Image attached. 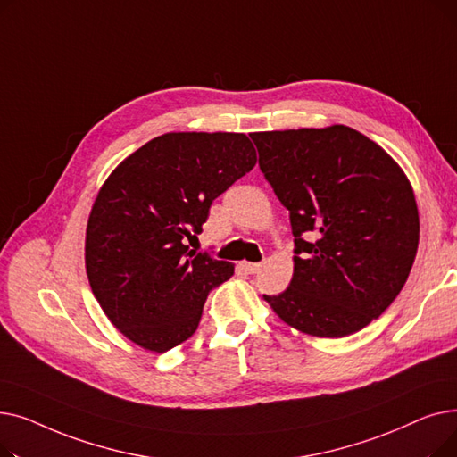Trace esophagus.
<instances>
[{
	"label": "esophagus",
	"instance_id": "1",
	"mask_svg": "<svg viewBox=\"0 0 457 457\" xmlns=\"http://www.w3.org/2000/svg\"><path fill=\"white\" fill-rule=\"evenodd\" d=\"M243 267H245V270L246 272H250V274H255V272H259L261 270V262H243Z\"/></svg>",
	"mask_w": 457,
	"mask_h": 457
}]
</instances>
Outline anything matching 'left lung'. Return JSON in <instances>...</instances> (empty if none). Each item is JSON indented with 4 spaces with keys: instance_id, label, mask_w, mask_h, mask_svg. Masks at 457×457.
Listing matches in <instances>:
<instances>
[{
    "instance_id": "8db88e82",
    "label": "left lung",
    "mask_w": 457,
    "mask_h": 457,
    "mask_svg": "<svg viewBox=\"0 0 457 457\" xmlns=\"http://www.w3.org/2000/svg\"><path fill=\"white\" fill-rule=\"evenodd\" d=\"M250 137L261 172L291 212L296 245L291 285L262 298L285 324L313 337L363 329L393 303L413 267L420 228L410 179L348 126Z\"/></svg>"
}]
</instances>
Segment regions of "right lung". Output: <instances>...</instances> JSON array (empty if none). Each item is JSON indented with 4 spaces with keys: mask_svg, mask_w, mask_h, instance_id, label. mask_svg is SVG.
I'll return each mask as SVG.
<instances>
[{
    "mask_svg": "<svg viewBox=\"0 0 457 457\" xmlns=\"http://www.w3.org/2000/svg\"><path fill=\"white\" fill-rule=\"evenodd\" d=\"M255 162L245 133H164L105 179L87 222L85 269L104 313L131 343L162 353L196 331L209 291L235 265L187 241Z\"/></svg>",
    "mask_w": 457,
    "mask_h": 457,
    "instance_id": "add662e5",
    "label": "right lung"
}]
</instances>
